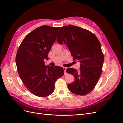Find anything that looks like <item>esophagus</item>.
I'll list each match as a JSON object with an SVG mask.
<instances>
[{"mask_svg":"<svg viewBox=\"0 0 123 123\" xmlns=\"http://www.w3.org/2000/svg\"><path fill=\"white\" fill-rule=\"evenodd\" d=\"M63 69H64V73H65V74H66L67 73H66V69H67V68L66 67H63Z\"/></svg>","mask_w":123,"mask_h":123,"instance_id":"1","label":"esophagus"}]
</instances>
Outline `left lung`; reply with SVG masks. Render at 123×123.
Here are the masks:
<instances>
[{
  "mask_svg": "<svg viewBox=\"0 0 123 123\" xmlns=\"http://www.w3.org/2000/svg\"><path fill=\"white\" fill-rule=\"evenodd\" d=\"M57 41L60 44L64 43L73 59L80 63L79 71L71 68L66 70L75 79L68 88L75 94H87L94 88L102 72L104 58L99 41L92 32L73 25L61 27Z\"/></svg>",
  "mask_w": 123,
  "mask_h": 123,
  "instance_id": "8db88e82",
  "label": "left lung"
}]
</instances>
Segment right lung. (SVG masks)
<instances>
[{
  "label": "right lung",
  "mask_w": 123,
  "mask_h": 123,
  "mask_svg": "<svg viewBox=\"0 0 123 123\" xmlns=\"http://www.w3.org/2000/svg\"><path fill=\"white\" fill-rule=\"evenodd\" d=\"M60 28L42 25L31 31L20 44L15 58L19 77L33 94L46 97L54 91L57 79L64 74L62 67L46 66L48 53Z\"/></svg>",
  "instance_id": "obj_1"
}]
</instances>
